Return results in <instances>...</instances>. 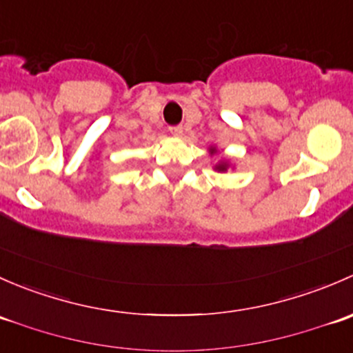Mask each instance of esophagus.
<instances>
[{"mask_svg": "<svg viewBox=\"0 0 353 353\" xmlns=\"http://www.w3.org/2000/svg\"><path fill=\"white\" fill-rule=\"evenodd\" d=\"M169 131H170V134L176 138L183 137V126H172V128H169Z\"/></svg>", "mask_w": 353, "mask_h": 353, "instance_id": "obj_1", "label": "esophagus"}]
</instances>
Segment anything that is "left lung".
<instances>
[{"label": "left lung", "mask_w": 353, "mask_h": 353, "mask_svg": "<svg viewBox=\"0 0 353 353\" xmlns=\"http://www.w3.org/2000/svg\"><path fill=\"white\" fill-rule=\"evenodd\" d=\"M208 152H210V155H212V157L220 154L219 148H216L215 145H212V147L208 148ZM229 167H232V165H230V160L227 159V157H222V159H220L219 162L213 165V170H215V172H227V170H229Z\"/></svg>", "instance_id": "left-lung-1"}]
</instances>
